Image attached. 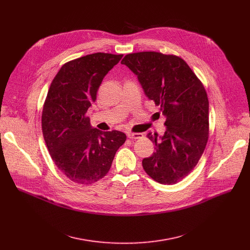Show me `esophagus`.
<instances>
[{
    "label": "esophagus",
    "mask_w": 250,
    "mask_h": 250,
    "mask_svg": "<svg viewBox=\"0 0 250 250\" xmlns=\"http://www.w3.org/2000/svg\"><path fill=\"white\" fill-rule=\"evenodd\" d=\"M126 135L130 139H138V138H141L142 136H144V134L139 133V132H127Z\"/></svg>",
    "instance_id": "1"
}]
</instances>
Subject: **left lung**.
Returning <instances> with one entry per match:
<instances>
[{"label": "left lung", "mask_w": 250, "mask_h": 250, "mask_svg": "<svg viewBox=\"0 0 250 250\" xmlns=\"http://www.w3.org/2000/svg\"><path fill=\"white\" fill-rule=\"evenodd\" d=\"M122 64L137 76L146 96L166 118L163 135L148 133L155 152L142 160L153 180L171 185L183 180L200 160L208 137L206 90L180 57L160 52L130 53Z\"/></svg>", "instance_id": "left-lung-1"}]
</instances>
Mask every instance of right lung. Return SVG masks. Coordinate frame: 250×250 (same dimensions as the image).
<instances>
[{"instance_id": "add662e5", "label": "right lung", "mask_w": 250, "mask_h": 250, "mask_svg": "<svg viewBox=\"0 0 250 250\" xmlns=\"http://www.w3.org/2000/svg\"><path fill=\"white\" fill-rule=\"evenodd\" d=\"M122 57L98 52L69 61L49 87L42 118L43 137L55 165L75 183L102 179L126 139L122 131L93 127L86 117L104 77Z\"/></svg>"}]
</instances>
